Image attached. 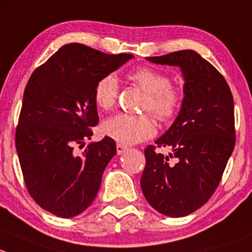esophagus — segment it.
<instances>
[{
    "mask_svg": "<svg viewBox=\"0 0 252 252\" xmlns=\"http://www.w3.org/2000/svg\"><path fill=\"white\" fill-rule=\"evenodd\" d=\"M126 150H127V147H126V145L120 144V143L116 144V152H118V154H119V155L124 154V153H125Z\"/></svg>",
    "mask_w": 252,
    "mask_h": 252,
    "instance_id": "1",
    "label": "esophagus"
}]
</instances>
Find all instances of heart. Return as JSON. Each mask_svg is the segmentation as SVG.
Returning a JSON list of instances; mask_svg holds the SVG:
<instances>
[{"mask_svg":"<svg viewBox=\"0 0 252 252\" xmlns=\"http://www.w3.org/2000/svg\"><path fill=\"white\" fill-rule=\"evenodd\" d=\"M129 79L147 93L143 109L149 110L158 120L168 121L177 114L182 93L170 85L167 75L152 68H141L129 74ZM119 95V84L114 75H107L98 80L93 91V98L100 109H110L115 105ZM102 131L118 143L131 145L145 141L155 134L157 127L148 115H132L120 113L104 121Z\"/></svg>","mask_w":252,"mask_h":252,"instance_id":"obj_1","label":"heart"}]
</instances>
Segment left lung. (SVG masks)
I'll return each mask as SVG.
<instances>
[{
    "mask_svg": "<svg viewBox=\"0 0 252 252\" xmlns=\"http://www.w3.org/2000/svg\"><path fill=\"white\" fill-rule=\"evenodd\" d=\"M147 61L180 66L184 97L181 110L170 128L155 141L170 147L176 164L144 150L145 167L141 187L153 209L170 217L191 214L209 200L219 187L235 144L234 102L224 77L195 51L172 52Z\"/></svg>",
    "mask_w": 252,
    "mask_h": 252,
    "instance_id": "8db88e82",
    "label": "left lung"
}]
</instances>
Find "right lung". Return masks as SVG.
<instances>
[{"label": "right lung", "mask_w": 252, "mask_h": 252, "mask_svg": "<svg viewBox=\"0 0 252 252\" xmlns=\"http://www.w3.org/2000/svg\"><path fill=\"white\" fill-rule=\"evenodd\" d=\"M132 54H107L80 43L59 48L28 81L15 131L25 186L43 210L63 219L81 214L94 200L114 139L88 144L99 121L93 91L98 80Z\"/></svg>", "instance_id": "right-lung-1"}]
</instances>
